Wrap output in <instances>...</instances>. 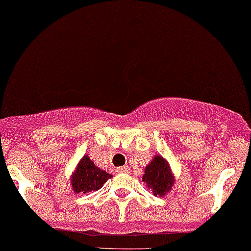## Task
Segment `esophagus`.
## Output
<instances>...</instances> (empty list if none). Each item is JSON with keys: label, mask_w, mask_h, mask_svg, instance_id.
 <instances>
[{"label": "esophagus", "mask_w": 251, "mask_h": 251, "mask_svg": "<svg viewBox=\"0 0 251 251\" xmlns=\"http://www.w3.org/2000/svg\"><path fill=\"white\" fill-rule=\"evenodd\" d=\"M118 173H126L127 172V167H119L117 169Z\"/></svg>", "instance_id": "1"}]
</instances>
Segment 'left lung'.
I'll return each instance as SVG.
<instances>
[{
  "label": "left lung",
  "mask_w": 251,
  "mask_h": 251,
  "mask_svg": "<svg viewBox=\"0 0 251 251\" xmlns=\"http://www.w3.org/2000/svg\"><path fill=\"white\" fill-rule=\"evenodd\" d=\"M142 180L147 184V188L152 191L155 197L162 198L172 191L175 183V176L169 162L163 156L155 155L150 163L145 166Z\"/></svg>",
  "instance_id": "left-lung-1"
}]
</instances>
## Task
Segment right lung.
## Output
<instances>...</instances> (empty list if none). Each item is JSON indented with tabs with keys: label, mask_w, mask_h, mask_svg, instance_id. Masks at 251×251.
I'll return each instance as SVG.
<instances>
[{
	"label": "right lung",
	"mask_w": 251,
	"mask_h": 251,
	"mask_svg": "<svg viewBox=\"0 0 251 251\" xmlns=\"http://www.w3.org/2000/svg\"><path fill=\"white\" fill-rule=\"evenodd\" d=\"M112 176V174H108L96 167L89 156L84 155L79 159L75 170L73 172V175L70 176L71 188L76 194L78 193L85 194L92 191H99Z\"/></svg>",
	"instance_id": "add662e5"
}]
</instances>
